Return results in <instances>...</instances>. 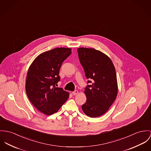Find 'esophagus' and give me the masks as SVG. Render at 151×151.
Wrapping results in <instances>:
<instances>
[{
	"label": "esophagus",
	"instance_id": "34e87169",
	"mask_svg": "<svg viewBox=\"0 0 151 151\" xmlns=\"http://www.w3.org/2000/svg\"><path fill=\"white\" fill-rule=\"evenodd\" d=\"M78 93V91H74V92H72V94H73V95H77Z\"/></svg>",
	"mask_w": 151,
	"mask_h": 151
}]
</instances>
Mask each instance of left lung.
<instances>
[{
	"label": "left lung",
	"instance_id": "1",
	"mask_svg": "<svg viewBox=\"0 0 151 151\" xmlns=\"http://www.w3.org/2000/svg\"><path fill=\"white\" fill-rule=\"evenodd\" d=\"M80 63L88 83L84 93L86 103L82 106L83 112L91 118L105 114L115 101L118 94V83L115 67L111 59L94 48L77 50Z\"/></svg>",
	"mask_w": 151,
	"mask_h": 151
}]
</instances>
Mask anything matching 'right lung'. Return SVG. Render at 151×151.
Instances as JSON below:
<instances>
[{
    "instance_id": "add662e5",
    "label": "right lung",
    "mask_w": 151,
    "mask_h": 151,
    "mask_svg": "<svg viewBox=\"0 0 151 151\" xmlns=\"http://www.w3.org/2000/svg\"><path fill=\"white\" fill-rule=\"evenodd\" d=\"M71 54L69 48H56L37 56L28 69L25 84L27 97L42 113L50 115L66 102L69 93L56 87L60 81L59 70Z\"/></svg>"
}]
</instances>
